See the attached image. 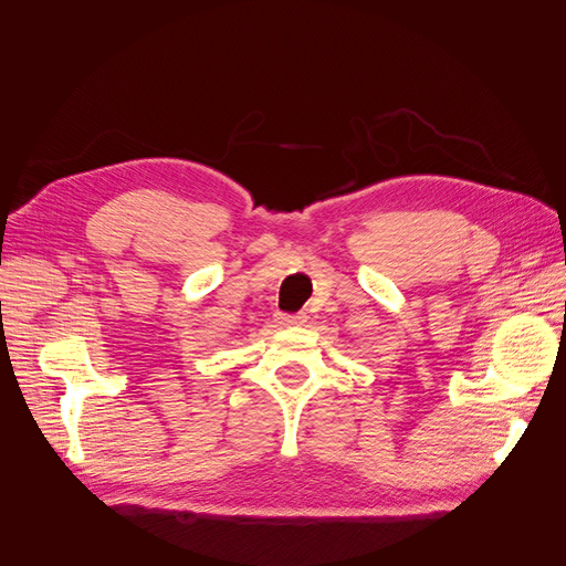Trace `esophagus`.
I'll return each instance as SVG.
<instances>
[{
	"mask_svg": "<svg viewBox=\"0 0 566 566\" xmlns=\"http://www.w3.org/2000/svg\"><path fill=\"white\" fill-rule=\"evenodd\" d=\"M279 323L285 325V328H293V325H304L306 316L304 314H281Z\"/></svg>",
	"mask_w": 566,
	"mask_h": 566,
	"instance_id": "1",
	"label": "esophagus"
}]
</instances>
